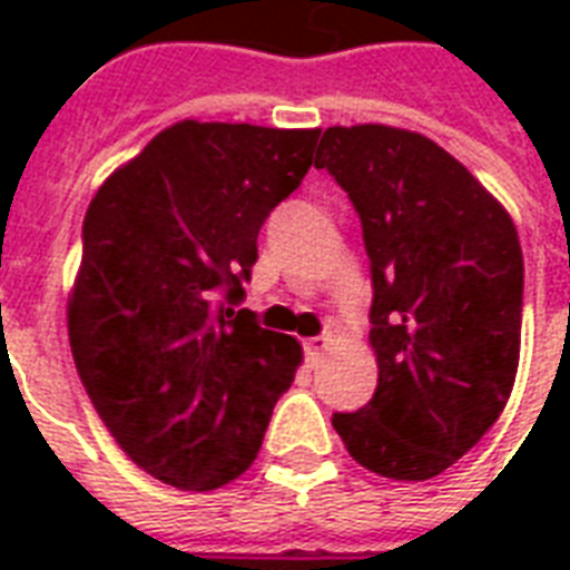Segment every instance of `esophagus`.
I'll list each match as a JSON object with an SVG mask.
<instances>
[{"label": "esophagus", "instance_id": "esophagus-1", "mask_svg": "<svg viewBox=\"0 0 570 570\" xmlns=\"http://www.w3.org/2000/svg\"><path fill=\"white\" fill-rule=\"evenodd\" d=\"M325 348H328V337H316L307 343V366H320L322 357H325Z\"/></svg>", "mask_w": 570, "mask_h": 570}]
</instances>
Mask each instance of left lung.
I'll use <instances>...</instances> for the list:
<instances>
[{
  "mask_svg": "<svg viewBox=\"0 0 570 570\" xmlns=\"http://www.w3.org/2000/svg\"><path fill=\"white\" fill-rule=\"evenodd\" d=\"M316 168L348 191L373 263L375 396L334 429L361 468L423 482L482 441L521 361L523 254L512 215L432 138L328 127Z\"/></svg>",
  "mask_w": 570,
  "mask_h": 570,
  "instance_id": "obj_1",
  "label": "left lung"
}]
</instances>
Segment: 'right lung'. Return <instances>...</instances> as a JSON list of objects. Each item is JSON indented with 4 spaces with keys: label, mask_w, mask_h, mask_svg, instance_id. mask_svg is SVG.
I'll use <instances>...</instances> for the list:
<instances>
[{
    "label": "right lung",
    "mask_w": 570,
    "mask_h": 570,
    "mask_svg": "<svg viewBox=\"0 0 570 570\" xmlns=\"http://www.w3.org/2000/svg\"><path fill=\"white\" fill-rule=\"evenodd\" d=\"M320 129L177 120L106 177L67 295L76 370L118 446L165 485L215 491L254 464L302 343L239 298L268 213L298 189Z\"/></svg>",
    "instance_id": "obj_1"
}]
</instances>
